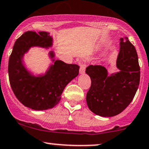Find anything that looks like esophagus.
<instances>
[{"mask_svg":"<svg viewBox=\"0 0 149 149\" xmlns=\"http://www.w3.org/2000/svg\"><path fill=\"white\" fill-rule=\"evenodd\" d=\"M85 69H86V64L82 63L80 64V74H84L85 72Z\"/></svg>","mask_w":149,"mask_h":149,"instance_id":"esophagus-1","label":"esophagus"}]
</instances>
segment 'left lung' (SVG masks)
I'll return each instance as SVG.
<instances>
[{"mask_svg":"<svg viewBox=\"0 0 149 149\" xmlns=\"http://www.w3.org/2000/svg\"><path fill=\"white\" fill-rule=\"evenodd\" d=\"M116 66L119 71L110 76L103 66L86 68L92 82L86 96L87 105L92 112L104 117L123 112L131 103L139 87L140 68L137 53L128 37L120 39Z\"/></svg>","mask_w":149,"mask_h":149,"instance_id":"8db88e82","label":"left lung"}]
</instances>
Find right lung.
<instances>
[{
	"instance_id": "obj_1",
	"label": "right lung",
	"mask_w": 149,
	"mask_h": 149,
	"mask_svg": "<svg viewBox=\"0 0 149 149\" xmlns=\"http://www.w3.org/2000/svg\"><path fill=\"white\" fill-rule=\"evenodd\" d=\"M53 42L47 32H26L15 42L9 59V80L14 95L23 105L35 110L55 107L67 84L79 73L77 64L55 60L53 51H50L49 56L54 64L45 74L35 76L28 71L23 63L25 53L34 46L51 47Z\"/></svg>"
}]
</instances>
